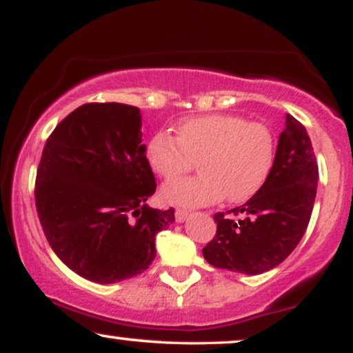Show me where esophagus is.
I'll list each match as a JSON object with an SVG mask.
<instances>
[{"mask_svg": "<svg viewBox=\"0 0 353 353\" xmlns=\"http://www.w3.org/2000/svg\"><path fill=\"white\" fill-rule=\"evenodd\" d=\"M188 216H190V212L188 210H183V209H178L176 212H175V220L178 221V223H183V221H185Z\"/></svg>", "mask_w": 353, "mask_h": 353, "instance_id": "esophagus-1", "label": "esophagus"}]
</instances>
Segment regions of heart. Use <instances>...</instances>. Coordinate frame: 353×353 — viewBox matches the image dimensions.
<instances>
[{
    "label": "heart",
    "instance_id": "obj_1",
    "mask_svg": "<svg viewBox=\"0 0 353 353\" xmlns=\"http://www.w3.org/2000/svg\"><path fill=\"white\" fill-rule=\"evenodd\" d=\"M146 157L152 170L165 180L185 175L194 161L201 175L163 186L165 201L181 207H201L226 199L245 202L272 172L274 138L262 122L239 115L207 114L183 120L176 138L156 132L148 141Z\"/></svg>",
    "mask_w": 353,
    "mask_h": 353
}]
</instances>
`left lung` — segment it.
<instances>
[{"mask_svg": "<svg viewBox=\"0 0 353 353\" xmlns=\"http://www.w3.org/2000/svg\"><path fill=\"white\" fill-rule=\"evenodd\" d=\"M318 163L303 125L286 114L272 172L245 202L214 215L216 233L202 249L215 268L245 274L268 272L296 249L310 221Z\"/></svg>", "mask_w": 353, "mask_h": 353, "instance_id": "8db88e82", "label": "left lung"}]
</instances>
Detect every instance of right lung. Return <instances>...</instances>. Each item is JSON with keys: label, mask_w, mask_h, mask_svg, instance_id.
I'll use <instances>...</instances> for the list:
<instances>
[{"label": "right lung", "mask_w": 353, "mask_h": 353, "mask_svg": "<svg viewBox=\"0 0 353 353\" xmlns=\"http://www.w3.org/2000/svg\"><path fill=\"white\" fill-rule=\"evenodd\" d=\"M156 178L134 105L88 103L46 139L35 181L41 228L54 254L80 276L110 284L156 257V234L175 210L148 207Z\"/></svg>", "instance_id": "obj_1"}]
</instances>
